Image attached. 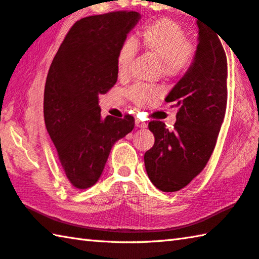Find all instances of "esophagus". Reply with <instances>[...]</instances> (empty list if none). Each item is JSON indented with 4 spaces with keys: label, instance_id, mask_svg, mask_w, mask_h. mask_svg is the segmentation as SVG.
Wrapping results in <instances>:
<instances>
[{
    "label": "esophagus",
    "instance_id": "esophagus-1",
    "mask_svg": "<svg viewBox=\"0 0 259 259\" xmlns=\"http://www.w3.org/2000/svg\"><path fill=\"white\" fill-rule=\"evenodd\" d=\"M135 126L137 127H140V128H146V127L148 126V124L146 121H143V120H140V119H135Z\"/></svg>",
    "mask_w": 259,
    "mask_h": 259
}]
</instances>
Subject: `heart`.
<instances>
[{
  "label": "heart",
  "mask_w": 259,
  "mask_h": 259,
  "mask_svg": "<svg viewBox=\"0 0 259 259\" xmlns=\"http://www.w3.org/2000/svg\"><path fill=\"white\" fill-rule=\"evenodd\" d=\"M137 42L160 61L162 75L167 77L182 75L197 58V44L188 39L182 25L170 18H160L144 25L139 31ZM135 51L137 45L132 39L121 43L116 58L119 74L127 71ZM127 97L139 107H149L160 97V90L156 86L137 84L128 89Z\"/></svg>",
  "instance_id": "1"
}]
</instances>
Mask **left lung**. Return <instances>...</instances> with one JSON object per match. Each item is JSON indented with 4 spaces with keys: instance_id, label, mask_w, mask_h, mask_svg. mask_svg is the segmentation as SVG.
<instances>
[{
    "instance_id": "1",
    "label": "left lung",
    "mask_w": 259,
    "mask_h": 259,
    "mask_svg": "<svg viewBox=\"0 0 259 259\" xmlns=\"http://www.w3.org/2000/svg\"><path fill=\"white\" fill-rule=\"evenodd\" d=\"M198 22L197 58L165 101L178 107L173 131L149 122L155 144L144 153L149 179L157 189L175 192L205 168L216 146L228 102V61L219 36Z\"/></svg>"
}]
</instances>
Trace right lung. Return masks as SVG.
I'll return each instance as SVG.
<instances>
[{"label":"right lung","mask_w":259,"mask_h":259,"mask_svg":"<svg viewBox=\"0 0 259 259\" xmlns=\"http://www.w3.org/2000/svg\"><path fill=\"white\" fill-rule=\"evenodd\" d=\"M115 11L75 22L50 66L44 120L68 181L76 189L98 182L115 142L132 132L134 118H101L99 95L118 77L117 52L140 20Z\"/></svg>","instance_id":"right-lung-1"}]
</instances>
